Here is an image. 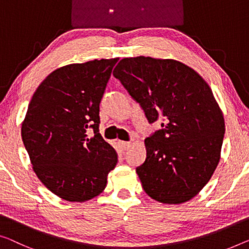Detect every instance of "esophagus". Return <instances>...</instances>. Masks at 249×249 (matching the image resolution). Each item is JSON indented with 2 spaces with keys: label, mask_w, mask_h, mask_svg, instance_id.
I'll return each instance as SVG.
<instances>
[{
  "label": "esophagus",
  "mask_w": 249,
  "mask_h": 249,
  "mask_svg": "<svg viewBox=\"0 0 249 249\" xmlns=\"http://www.w3.org/2000/svg\"><path fill=\"white\" fill-rule=\"evenodd\" d=\"M118 144H120V146L123 148V150H128V148L131 147V143H129V142H124V141H120V142H118Z\"/></svg>",
  "instance_id": "34e87169"
}]
</instances>
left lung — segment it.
I'll return each mask as SVG.
<instances>
[{"mask_svg": "<svg viewBox=\"0 0 249 249\" xmlns=\"http://www.w3.org/2000/svg\"><path fill=\"white\" fill-rule=\"evenodd\" d=\"M113 75L162 129L144 141L136 173L148 196L181 205L202 190L220 160L225 118L207 81L191 67L152 57L124 58Z\"/></svg>", "mask_w": 249, "mask_h": 249, "instance_id": "8db88e82", "label": "left lung"}]
</instances>
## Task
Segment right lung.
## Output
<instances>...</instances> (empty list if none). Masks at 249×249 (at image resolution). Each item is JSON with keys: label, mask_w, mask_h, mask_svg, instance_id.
<instances>
[{"label": "right lung", "mask_w": 249, "mask_h": 249, "mask_svg": "<svg viewBox=\"0 0 249 249\" xmlns=\"http://www.w3.org/2000/svg\"><path fill=\"white\" fill-rule=\"evenodd\" d=\"M118 58L53 70L33 94L21 127L32 169L47 189L70 202L105 190L117 153L98 132L99 104ZM94 129L88 139L87 128Z\"/></svg>", "instance_id": "1"}]
</instances>
